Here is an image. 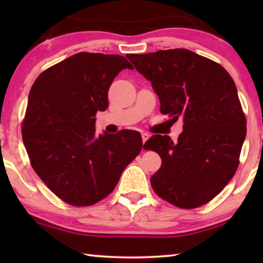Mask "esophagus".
<instances>
[{"label": "esophagus", "instance_id": "esophagus-1", "mask_svg": "<svg viewBox=\"0 0 263 263\" xmlns=\"http://www.w3.org/2000/svg\"><path fill=\"white\" fill-rule=\"evenodd\" d=\"M141 138H142V144H145L146 140H147L148 138H149V135H148V133H146V132H142L141 133Z\"/></svg>", "mask_w": 263, "mask_h": 263}]
</instances>
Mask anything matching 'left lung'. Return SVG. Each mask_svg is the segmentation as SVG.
Wrapping results in <instances>:
<instances>
[{"label": "left lung", "instance_id": "obj_1", "mask_svg": "<svg viewBox=\"0 0 263 263\" xmlns=\"http://www.w3.org/2000/svg\"><path fill=\"white\" fill-rule=\"evenodd\" d=\"M126 57L152 83L161 114L183 121L176 142L155 135L144 145L162 160L151 177L153 190L177 208L204 205L233 177L246 138L233 79L219 64L185 48Z\"/></svg>", "mask_w": 263, "mask_h": 263}]
</instances>
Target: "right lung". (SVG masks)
I'll list each match as a JSON object with an SVG mask.
<instances>
[{
  "label": "right lung",
  "instance_id": "obj_1",
  "mask_svg": "<svg viewBox=\"0 0 263 263\" xmlns=\"http://www.w3.org/2000/svg\"><path fill=\"white\" fill-rule=\"evenodd\" d=\"M122 55L77 53L39 75L31 88L22 125L31 166L53 194L74 206L92 205L117 185L142 147L139 132L95 133L97 111L108 109V91Z\"/></svg>",
  "mask_w": 263,
  "mask_h": 263
}]
</instances>
